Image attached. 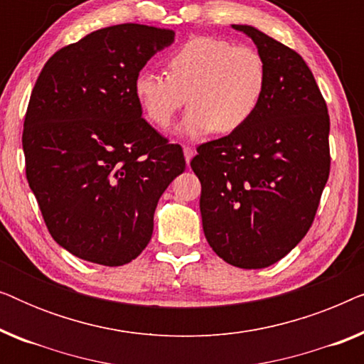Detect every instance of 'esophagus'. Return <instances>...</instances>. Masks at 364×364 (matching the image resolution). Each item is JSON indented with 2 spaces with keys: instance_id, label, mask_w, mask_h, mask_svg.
<instances>
[{
  "instance_id": "1",
  "label": "esophagus",
  "mask_w": 364,
  "mask_h": 364,
  "mask_svg": "<svg viewBox=\"0 0 364 364\" xmlns=\"http://www.w3.org/2000/svg\"><path fill=\"white\" fill-rule=\"evenodd\" d=\"M193 154H196V152H193L192 147H188V146L183 147V157H186V162H187V164H191Z\"/></svg>"
}]
</instances>
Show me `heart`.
I'll return each mask as SVG.
<instances>
[{
  "label": "heart",
  "instance_id": "obj_1",
  "mask_svg": "<svg viewBox=\"0 0 364 364\" xmlns=\"http://www.w3.org/2000/svg\"><path fill=\"white\" fill-rule=\"evenodd\" d=\"M268 81L267 63L252 46L215 36L188 39L167 59V76L142 69L134 97L152 126L167 129L183 104L191 111L177 132L200 139L217 129L235 132L257 112Z\"/></svg>",
  "mask_w": 364,
  "mask_h": 364
}]
</instances>
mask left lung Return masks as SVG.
Instances as JSON below:
<instances>
[{
    "label": "left lung",
    "mask_w": 364,
    "mask_h": 364,
    "mask_svg": "<svg viewBox=\"0 0 364 364\" xmlns=\"http://www.w3.org/2000/svg\"><path fill=\"white\" fill-rule=\"evenodd\" d=\"M268 81L257 112L228 136L197 147L208 245L238 268H265L306 235L330 176V116L300 54L248 24Z\"/></svg>",
    "instance_id": "8db88e82"
}]
</instances>
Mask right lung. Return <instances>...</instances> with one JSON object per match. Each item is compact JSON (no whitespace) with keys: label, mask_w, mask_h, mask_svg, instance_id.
Here are the masks:
<instances>
[{"label":"right lung","mask_w":364,"mask_h":364,"mask_svg":"<svg viewBox=\"0 0 364 364\" xmlns=\"http://www.w3.org/2000/svg\"><path fill=\"white\" fill-rule=\"evenodd\" d=\"M176 33L126 23L97 29L44 64L24 117L26 178L51 237L106 267L141 255L164 191L186 171L178 144L146 119L132 82Z\"/></svg>","instance_id":"add662e5"}]
</instances>
